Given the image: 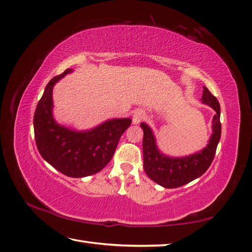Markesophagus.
I'll return each mask as SVG.
<instances>
[{"mask_svg": "<svg viewBox=\"0 0 252 252\" xmlns=\"http://www.w3.org/2000/svg\"><path fill=\"white\" fill-rule=\"evenodd\" d=\"M144 118V111L142 109H135L132 115V122L133 125H138Z\"/></svg>", "mask_w": 252, "mask_h": 252, "instance_id": "1", "label": "esophagus"}]
</instances>
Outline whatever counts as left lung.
Wrapping results in <instances>:
<instances>
[{"instance_id":"left-lung-1","label":"left lung","mask_w":252,"mask_h":252,"mask_svg":"<svg viewBox=\"0 0 252 252\" xmlns=\"http://www.w3.org/2000/svg\"><path fill=\"white\" fill-rule=\"evenodd\" d=\"M202 103L216 110L213 117V134L209 140L208 146L201 152L184 158H170L160 154L156 146V141L152 130L145 123H141L144 131L143 136V158L144 170L146 174L157 184L165 189H176L183 186L206 172L212 163L217 152L219 141L221 137L220 104L215 95L203 87Z\"/></svg>"}]
</instances>
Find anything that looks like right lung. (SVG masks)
I'll list each match as a JSON object with an SVG mask.
<instances>
[{"mask_svg":"<svg viewBox=\"0 0 252 252\" xmlns=\"http://www.w3.org/2000/svg\"><path fill=\"white\" fill-rule=\"evenodd\" d=\"M70 71L67 69L47 83L34 112V138L41 156L56 170L71 178H83L99 172L110 161L132 120H109L88 132L57 125L52 116V91L58 80Z\"/></svg>","mask_w":252,"mask_h":252,"instance_id":"obj_1","label":"right lung"}]
</instances>
